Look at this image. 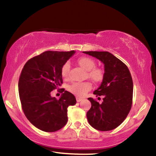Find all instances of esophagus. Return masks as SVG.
I'll return each instance as SVG.
<instances>
[{"mask_svg": "<svg viewBox=\"0 0 156 156\" xmlns=\"http://www.w3.org/2000/svg\"><path fill=\"white\" fill-rule=\"evenodd\" d=\"M76 101L77 102H80L82 100H83V98H79V97H76Z\"/></svg>", "mask_w": 156, "mask_h": 156, "instance_id": "34e87169", "label": "esophagus"}]
</instances>
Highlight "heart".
Instances as JSON below:
<instances>
[{
  "mask_svg": "<svg viewBox=\"0 0 156 156\" xmlns=\"http://www.w3.org/2000/svg\"><path fill=\"white\" fill-rule=\"evenodd\" d=\"M78 64L84 69L88 71L87 75L95 83H100L104 78V71L100 67H96V62L89 57H81L78 60ZM70 64L69 62H65L61 67V76L64 79L69 78ZM92 84L89 82L74 83L68 87V90L71 93L78 97L84 96L87 92L90 91Z\"/></svg>",
  "mask_w": 156,
  "mask_h": 156,
  "instance_id": "b5f03b06",
  "label": "heart"
}]
</instances>
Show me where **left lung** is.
<instances>
[{
    "mask_svg": "<svg viewBox=\"0 0 156 156\" xmlns=\"http://www.w3.org/2000/svg\"><path fill=\"white\" fill-rule=\"evenodd\" d=\"M83 53L96 58L105 65L104 78L94 92L96 96H103V101L100 104L89 98L91 107L87 113L88 122L97 130H113L125 120L132 106L133 85L130 72L125 63L109 52Z\"/></svg>",
    "mask_w": 156,
    "mask_h": 156,
    "instance_id": "8db88e82",
    "label": "left lung"
}]
</instances>
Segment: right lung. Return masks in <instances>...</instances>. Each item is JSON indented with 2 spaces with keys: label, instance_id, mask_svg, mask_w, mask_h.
<instances>
[{
  "label": "right lung",
  "instance_id": "right-lung-1",
  "mask_svg": "<svg viewBox=\"0 0 156 156\" xmlns=\"http://www.w3.org/2000/svg\"><path fill=\"white\" fill-rule=\"evenodd\" d=\"M75 51H47L25 63L18 80L22 109L29 121L41 130L54 132L67 122V108L74 105L73 95L60 89L57 100L51 92L62 84L61 67Z\"/></svg>",
  "mask_w": 156,
  "mask_h": 156
}]
</instances>
